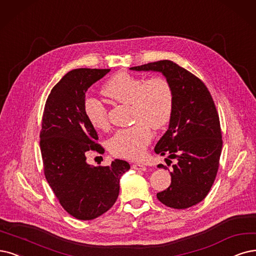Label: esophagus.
<instances>
[{"instance_id": "34e87169", "label": "esophagus", "mask_w": 256, "mask_h": 256, "mask_svg": "<svg viewBox=\"0 0 256 256\" xmlns=\"http://www.w3.org/2000/svg\"><path fill=\"white\" fill-rule=\"evenodd\" d=\"M132 168H133L134 170H137V171H146V166L142 164H134L133 166H132Z\"/></svg>"}]
</instances>
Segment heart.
Segmentation results:
<instances>
[{"instance_id": "heart-1", "label": "heart", "mask_w": 256, "mask_h": 256, "mask_svg": "<svg viewBox=\"0 0 256 256\" xmlns=\"http://www.w3.org/2000/svg\"><path fill=\"white\" fill-rule=\"evenodd\" d=\"M103 92L117 102L130 106L133 122L130 128L115 132L108 141V148L116 157L139 159L153 137V128H162L170 121L174 108L172 85L166 78L154 76L144 79L121 72L104 84ZM84 114L90 126L97 130H108L110 122L104 104L94 97H86L83 103Z\"/></svg>"}]
</instances>
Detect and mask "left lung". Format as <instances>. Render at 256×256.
Segmentation results:
<instances>
[{"mask_svg": "<svg viewBox=\"0 0 256 256\" xmlns=\"http://www.w3.org/2000/svg\"><path fill=\"white\" fill-rule=\"evenodd\" d=\"M130 70L162 72L174 92L168 128L154 150L162 156L168 154L177 162L170 173L171 184L157 193V198L174 209L195 206L211 190L222 148L220 117L211 94L200 78L173 61L162 60Z\"/></svg>", "mask_w": 256, "mask_h": 256, "instance_id": "left-lung-1", "label": "left lung"}]
</instances>
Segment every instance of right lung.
Here are the masks:
<instances>
[{"mask_svg":"<svg viewBox=\"0 0 256 256\" xmlns=\"http://www.w3.org/2000/svg\"><path fill=\"white\" fill-rule=\"evenodd\" d=\"M110 70L77 68L66 74L46 100L40 132L44 175L63 209L80 220L97 218L108 211L119 195L120 177L128 162L115 159L94 166L86 153L104 148L84 114L85 92Z\"/></svg>","mask_w":256,"mask_h":256,"instance_id":"right-lung-1","label":"right lung"}]
</instances>
